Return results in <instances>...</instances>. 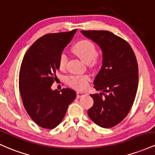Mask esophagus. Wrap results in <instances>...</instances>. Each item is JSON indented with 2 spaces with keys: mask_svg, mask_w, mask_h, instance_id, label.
<instances>
[{
  "mask_svg": "<svg viewBox=\"0 0 155 155\" xmlns=\"http://www.w3.org/2000/svg\"><path fill=\"white\" fill-rule=\"evenodd\" d=\"M76 94H77V98H80L81 96H85V95L87 94V93L84 91H77Z\"/></svg>",
  "mask_w": 155,
  "mask_h": 155,
  "instance_id": "esophagus-1",
  "label": "esophagus"
}]
</instances>
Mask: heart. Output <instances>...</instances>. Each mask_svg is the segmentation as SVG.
<instances>
[{
	"label": "heart",
	"instance_id": "1",
	"mask_svg": "<svg viewBox=\"0 0 155 155\" xmlns=\"http://www.w3.org/2000/svg\"><path fill=\"white\" fill-rule=\"evenodd\" d=\"M72 51L79 57L83 62L91 65H94L98 62L96 55V48L93 42L87 40H81L74 44L72 47ZM68 58L64 54H62L59 57L58 65L60 70H64L67 64ZM89 77L87 75L83 76H72L68 79L70 86L78 90L84 89L87 85Z\"/></svg>",
	"mask_w": 155,
	"mask_h": 155
}]
</instances>
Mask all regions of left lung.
<instances>
[{
	"label": "left lung",
	"mask_w": 155,
	"mask_h": 155,
	"mask_svg": "<svg viewBox=\"0 0 155 155\" xmlns=\"http://www.w3.org/2000/svg\"><path fill=\"white\" fill-rule=\"evenodd\" d=\"M102 51V66L94 79V103L87 114L96 124L110 128L128 115L137 93L138 66L130 45L108 31H81ZM103 94L104 97L102 96Z\"/></svg>",
	"instance_id": "left-lung-1"
}]
</instances>
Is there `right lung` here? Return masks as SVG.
Listing matches in <instances>:
<instances>
[{
  "mask_svg": "<svg viewBox=\"0 0 155 155\" xmlns=\"http://www.w3.org/2000/svg\"><path fill=\"white\" fill-rule=\"evenodd\" d=\"M76 32L74 29L44 35L23 57L19 74L20 96L27 113L42 128L51 130L58 126L76 97L70 88L58 91L51 87L57 79L59 56Z\"/></svg>",
  "mask_w": 155,
  "mask_h": 155,
  "instance_id": "obj_1",
  "label": "right lung"
}]
</instances>
